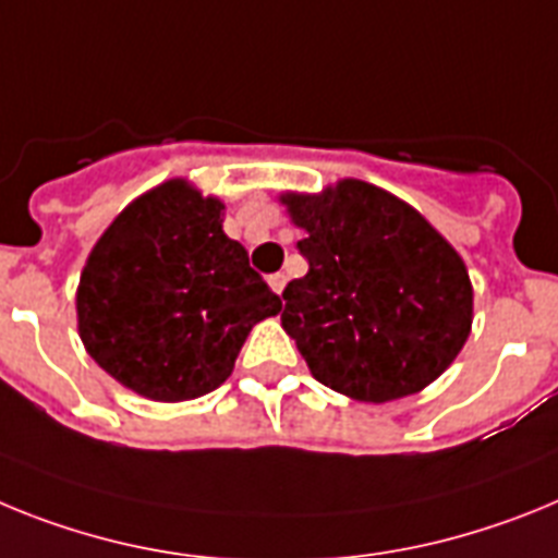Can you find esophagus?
Wrapping results in <instances>:
<instances>
[{"label":"esophagus","instance_id":"obj_1","mask_svg":"<svg viewBox=\"0 0 558 558\" xmlns=\"http://www.w3.org/2000/svg\"><path fill=\"white\" fill-rule=\"evenodd\" d=\"M266 280H269V286H272V292H283V289H286V275L283 272H275V275H269V278H266Z\"/></svg>","mask_w":558,"mask_h":558}]
</instances>
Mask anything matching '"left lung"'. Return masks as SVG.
<instances>
[{"label": "left lung", "instance_id": "obj_1", "mask_svg": "<svg viewBox=\"0 0 558 558\" xmlns=\"http://www.w3.org/2000/svg\"><path fill=\"white\" fill-rule=\"evenodd\" d=\"M308 272L280 323L317 381L356 401L404 399L447 371L472 331L466 264L418 210L360 179L280 198Z\"/></svg>", "mask_w": 558, "mask_h": 558}]
</instances>
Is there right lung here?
Wrapping results in <instances>:
<instances>
[{"label": "right lung", "instance_id": "right-lung-1", "mask_svg": "<svg viewBox=\"0 0 558 558\" xmlns=\"http://www.w3.org/2000/svg\"><path fill=\"white\" fill-rule=\"evenodd\" d=\"M219 198L171 179L111 221L77 283V331L109 376L154 401L210 393L280 298L221 230Z\"/></svg>", "mask_w": 558, "mask_h": 558}]
</instances>
